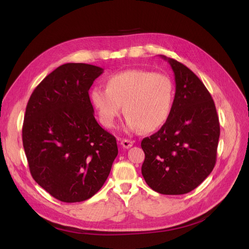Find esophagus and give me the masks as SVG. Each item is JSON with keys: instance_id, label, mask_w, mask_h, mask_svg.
Here are the masks:
<instances>
[{"instance_id": "obj_1", "label": "esophagus", "mask_w": 249, "mask_h": 249, "mask_svg": "<svg viewBox=\"0 0 249 249\" xmlns=\"http://www.w3.org/2000/svg\"><path fill=\"white\" fill-rule=\"evenodd\" d=\"M121 144H122L123 148H124V149H128V148H131V147L134 145V142H133V141H131V140L124 139V140L121 142Z\"/></svg>"}]
</instances>
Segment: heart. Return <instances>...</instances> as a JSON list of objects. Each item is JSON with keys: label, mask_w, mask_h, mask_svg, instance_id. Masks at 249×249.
Returning <instances> with one entry per match:
<instances>
[{"label": "heart", "mask_w": 249, "mask_h": 249, "mask_svg": "<svg viewBox=\"0 0 249 249\" xmlns=\"http://www.w3.org/2000/svg\"><path fill=\"white\" fill-rule=\"evenodd\" d=\"M90 98L104 126L113 127L124 106L127 131L154 132L171 114L175 86L166 74L128 69L109 76L106 89L93 88Z\"/></svg>", "instance_id": "obj_1"}]
</instances>
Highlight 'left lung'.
Listing matches in <instances>:
<instances>
[{
	"label": "left lung",
	"instance_id": "obj_1",
	"mask_svg": "<svg viewBox=\"0 0 249 249\" xmlns=\"http://www.w3.org/2000/svg\"><path fill=\"white\" fill-rule=\"evenodd\" d=\"M175 76L171 114L159 131L143 139L147 184L162 195L194 191L214 169L220 137L216 106L198 77L174 58L160 55Z\"/></svg>",
	"mask_w": 249,
	"mask_h": 249
}]
</instances>
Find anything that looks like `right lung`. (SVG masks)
I'll use <instances>...</instances> for the list:
<instances>
[{
  "label": "right lung",
  "instance_id": "obj_1",
  "mask_svg": "<svg viewBox=\"0 0 249 249\" xmlns=\"http://www.w3.org/2000/svg\"><path fill=\"white\" fill-rule=\"evenodd\" d=\"M102 73L93 65H62L39 83L26 106L22 141L30 173L61 202L95 195L117 156L116 139L96 122L89 97Z\"/></svg>",
  "mask_w": 249,
  "mask_h": 249
}]
</instances>
